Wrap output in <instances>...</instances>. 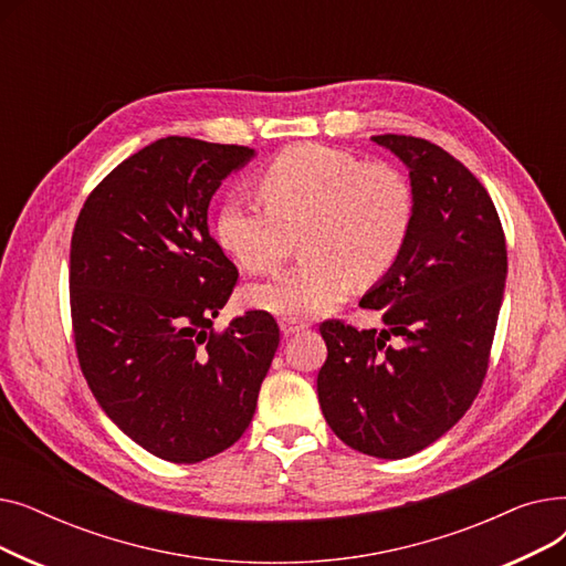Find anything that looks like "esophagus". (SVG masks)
Instances as JSON below:
<instances>
[{
    "instance_id": "esophagus-1",
    "label": "esophagus",
    "mask_w": 566,
    "mask_h": 566,
    "mask_svg": "<svg viewBox=\"0 0 566 566\" xmlns=\"http://www.w3.org/2000/svg\"><path fill=\"white\" fill-rule=\"evenodd\" d=\"M280 328H282V333L289 337V335H298V333H303V331L307 328V323H303V321H295V318H280Z\"/></svg>"
}]
</instances>
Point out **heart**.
Masks as SVG:
<instances>
[{
	"instance_id": "b5f03b06",
	"label": "heart",
	"mask_w": 566,
	"mask_h": 566,
	"mask_svg": "<svg viewBox=\"0 0 566 566\" xmlns=\"http://www.w3.org/2000/svg\"><path fill=\"white\" fill-rule=\"evenodd\" d=\"M265 203H222L218 243L248 273L280 265L303 238L307 261L245 289V303L284 318L331 312L355 284L376 282L399 261L415 216L412 188L388 163H365L344 148L295 144L259 174Z\"/></svg>"
}]
</instances>
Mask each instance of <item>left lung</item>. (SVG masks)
<instances>
[{
  "instance_id": "left-lung-1",
  "label": "left lung",
  "mask_w": 566,
  "mask_h": 566,
  "mask_svg": "<svg viewBox=\"0 0 566 566\" xmlns=\"http://www.w3.org/2000/svg\"><path fill=\"white\" fill-rule=\"evenodd\" d=\"M371 139L410 169L412 227L392 271L360 301L385 328L321 323L328 358L316 390L325 422L348 448L406 459L450 431L480 395L507 245L486 188L463 163L422 137Z\"/></svg>"
}]
</instances>
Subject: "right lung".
<instances>
[{
    "mask_svg": "<svg viewBox=\"0 0 566 566\" xmlns=\"http://www.w3.org/2000/svg\"><path fill=\"white\" fill-rule=\"evenodd\" d=\"M254 148L165 137L116 165L71 238V318L82 374L107 418L171 463L216 457L245 433L280 344L268 312L224 333L238 282L208 203Z\"/></svg>",
    "mask_w": 566,
    "mask_h": 566,
    "instance_id": "1",
    "label": "right lung"
}]
</instances>
